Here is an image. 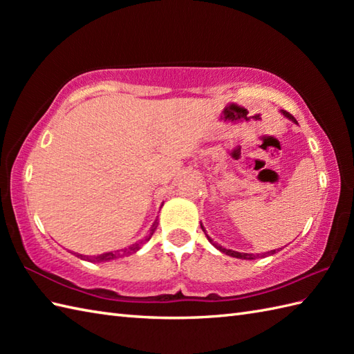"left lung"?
<instances>
[{"instance_id":"1","label":"left lung","mask_w":354,"mask_h":354,"mask_svg":"<svg viewBox=\"0 0 354 354\" xmlns=\"http://www.w3.org/2000/svg\"><path fill=\"white\" fill-rule=\"evenodd\" d=\"M281 114H283L286 118H289L290 122L297 123V120L293 118V117L289 114V112L281 111ZM201 228H202V231L205 232L207 239L209 240V242H212V245L216 248V250H219L221 252H223V254L230 255V257H234V259H242V260H255V259H259V257H266V255H269V254H275V252H277V250H274V251H269V252H265V254H248V252H237V251H232V250H227V248H223V246H221V245H217L216 242H213L212 237H209V236L207 234V231H205L204 225H202V223H201Z\"/></svg>"}]
</instances>
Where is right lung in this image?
Segmentation results:
<instances>
[{
    "mask_svg": "<svg viewBox=\"0 0 354 354\" xmlns=\"http://www.w3.org/2000/svg\"><path fill=\"white\" fill-rule=\"evenodd\" d=\"M156 227H158V222L155 221L153 222V225L152 227H150V230H149V234L145 237V240H140V242H137V243H133V245H131V246H127V248H123V250H118V251H111V252H103V254H100V255H94V257H88V255H82V254H76V257H79V259H82V260H86V261H94V263H102V261H111V260H117V259H120V257H124V255H129V254H133V252H137L140 248L142 246V243H146V242H149V239L152 237V234L155 232V230H156Z\"/></svg>",
    "mask_w": 354,
    "mask_h": 354,
    "instance_id": "right-lung-1",
    "label": "right lung"
}]
</instances>
